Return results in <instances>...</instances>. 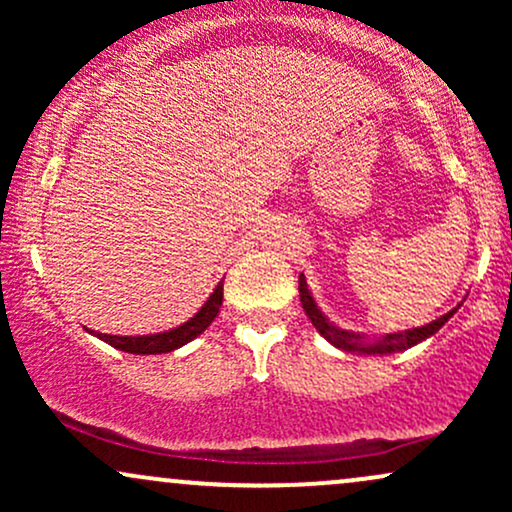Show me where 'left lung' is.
I'll list each match as a JSON object with an SVG mask.
<instances>
[{"instance_id": "left-lung-1", "label": "left lung", "mask_w": 512, "mask_h": 512, "mask_svg": "<svg viewBox=\"0 0 512 512\" xmlns=\"http://www.w3.org/2000/svg\"><path fill=\"white\" fill-rule=\"evenodd\" d=\"M298 293H301V305L305 310V315L310 317L313 327L322 337L327 339L332 346L337 349L349 351V354H366V356H387V354H397V351H407L411 346L426 342L428 337H433L445 322L450 320L452 315L457 313V308H452L450 313L436 317L433 322H428L424 327H414V330H404V332H392V334H380V337H373V334H363V332H354V330H342L320 310V305L315 303L313 293L308 289V281L305 276H298Z\"/></svg>"}]
</instances>
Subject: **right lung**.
<instances>
[{"mask_svg":"<svg viewBox=\"0 0 512 512\" xmlns=\"http://www.w3.org/2000/svg\"><path fill=\"white\" fill-rule=\"evenodd\" d=\"M223 303V281L216 284V289L211 291V296L204 301L202 308L197 310L195 315L187 322H182L180 327H173V330L156 332V334H142V337H120V334H103V332H91L93 337L103 339L105 344L115 346V349L127 351V354H168V351L180 349V346L190 344L192 339H197L207 327L214 322V317L219 315V308Z\"/></svg>","mask_w":512,"mask_h":512,"instance_id":"obj_1","label":"right lung"}]
</instances>
